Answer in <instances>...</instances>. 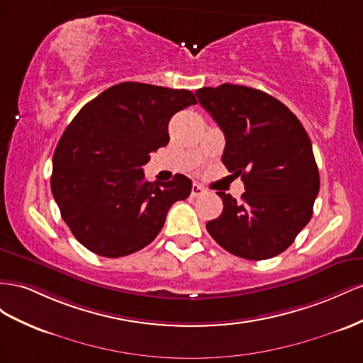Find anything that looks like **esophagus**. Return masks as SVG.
Segmentation results:
<instances>
[{
  "label": "esophagus",
  "mask_w": 363,
  "mask_h": 363,
  "mask_svg": "<svg viewBox=\"0 0 363 363\" xmlns=\"http://www.w3.org/2000/svg\"><path fill=\"white\" fill-rule=\"evenodd\" d=\"M203 193H205V190L201 187L199 184L191 185V198H199V196H202Z\"/></svg>",
  "instance_id": "esophagus-1"
}]
</instances>
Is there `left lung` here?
<instances>
[{
    "mask_svg": "<svg viewBox=\"0 0 363 363\" xmlns=\"http://www.w3.org/2000/svg\"><path fill=\"white\" fill-rule=\"evenodd\" d=\"M196 96L225 133L222 162L242 176L240 201L219 191L222 214L206 231L223 250L247 260L286 251L310 222L319 172L306 129L275 97L250 86L223 84Z\"/></svg>",
    "mask_w": 363,
    "mask_h": 363,
    "instance_id": "8db88e82",
    "label": "left lung"
}]
</instances>
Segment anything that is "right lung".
<instances>
[{"label":"right lung","instance_id":"right-lung-1","mask_svg":"<svg viewBox=\"0 0 363 363\" xmlns=\"http://www.w3.org/2000/svg\"><path fill=\"white\" fill-rule=\"evenodd\" d=\"M187 89L124 82L79 111L53 155L51 191L72 235L86 250L118 258L147 246L191 181L144 179L141 165L167 146L169 121L196 105Z\"/></svg>","mask_w":363,"mask_h":363}]
</instances>
